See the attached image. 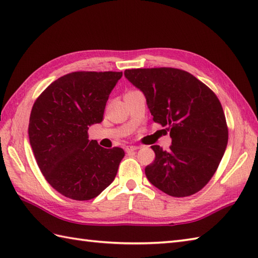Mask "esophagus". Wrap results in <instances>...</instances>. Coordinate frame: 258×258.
Instances as JSON below:
<instances>
[{"mask_svg":"<svg viewBox=\"0 0 258 258\" xmlns=\"http://www.w3.org/2000/svg\"><path fill=\"white\" fill-rule=\"evenodd\" d=\"M139 147L138 146H126L125 147V152L126 153H133L135 151H138Z\"/></svg>","mask_w":258,"mask_h":258,"instance_id":"1","label":"esophagus"}]
</instances>
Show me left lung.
Instances as JSON below:
<instances>
[{
    "mask_svg": "<svg viewBox=\"0 0 258 258\" xmlns=\"http://www.w3.org/2000/svg\"><path fill=\"white\" fill-rule=\"evenodd\" d=\"M125 78L143 92L153 120L166 126L168 151L151 146L155 160L147 179L164 193L185 197L210 182L225 153L228 130L214 92L185 71L172 68L125 70Z\"/></svg>",
    "mask_w": 258,
    "mask_h": 258,
    "instance_id": "left-lung-1",
    "label": "left lung"
}]
</instances>
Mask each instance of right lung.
<instances>
[{"label":"right lung","mask_w":258,"mask_h":258,"mask_svg":"<svg viewBox=\"0 0 258 258\" xmlns=\"http://www.w3.org/2000/svg\"><path fill=\"white\" fill-rule=\"evenodd\" d=\"M122 72H73L48 85L32 107L29 139L42 174L54 189L76 201L100 195L116 176L119 147L104 149L87 131L103 120Z\"/></svg>","instance_id":"1"}]
</instances>
